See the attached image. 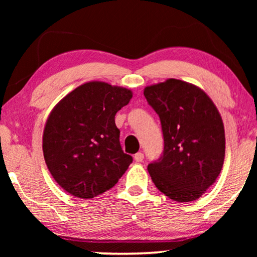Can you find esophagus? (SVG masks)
<instances>
[{"mask_svg":"<svg viewBox=\"0 0 257 257\" xmlns=\"http://www.w3.org/2000/svg\"><path fill=\"white\" fill-rule=\"evenodd\" d=\"M135 160L137 163H142L144 160V154L142 152H138L137 154H135Z\"/></svg>","mask_w":257,"mask_h":257,"instance_id":"1","label":"esophagus"}]
</instances>
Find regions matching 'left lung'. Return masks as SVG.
I'll return each instance as SVG.
<instances>
[{
  "instance_id": "obj_1",
  "label": "left lung",
  "mask_w": 257,
  "mask_h": 257,
  "mask_svg": "<svg viewBox=\"0 0 257 257\" xmlns=\"http://www.w3.org/2000/svg\"><path fill=\"white\" fill-rule=\"evenodd\" d=\"M159 115L164 152L147 170L157 188L178 202L199 199L219 177L226 138L223 121L205 91L170 78L144 89Z\"/></svg>"
}]
</instances>
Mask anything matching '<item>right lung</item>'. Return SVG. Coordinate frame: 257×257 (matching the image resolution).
<instances>
[{
  "label": "right lung",
  "instance_id": "right-lung-1",
  "mask_svg": "<svg viewBox=\"0 0 257 257\" xmlns=\"http://www.w3.org/2000/svg\"><path fill=\"white\" fill-rule=\"evenodd\" d=\"M132 91L105 82L84 83L49 114L43 132L48 170L76 198L92 199L113 187L132 163L119 143L114 115Z\"/></svg>",
  "mask_w": 257,
  "mask_h": 257
}]
</instances>
